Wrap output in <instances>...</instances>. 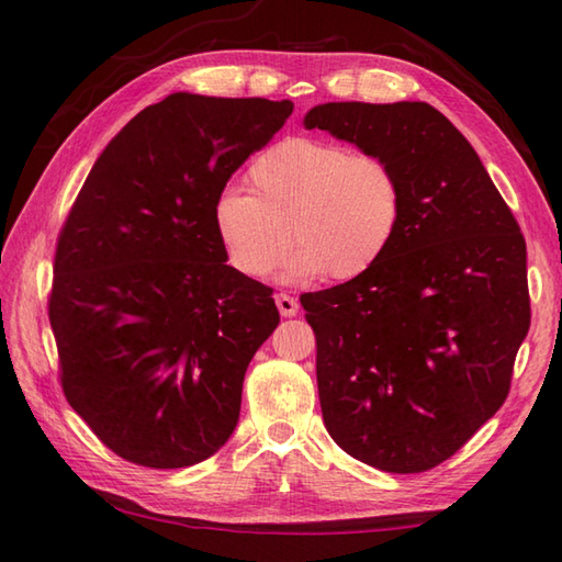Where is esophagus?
Returning a JSON list of instances; mask_svg holds the SVG:
<instances>
[{"label": "esophagus", "mask_w": 562, "mask_h": 562, "mask_svg": "<svg viewBox=\"0 0 562 562\" xmlns=\"http://www.w3.org/2000/svg\"><path fill=\"white\" fill-rule=\"evenodd\" d=\"M274 304H278V312L282 316H296V312H300V302H296L294 296L284 294V292L274 294Z\"/></svg>", "instance_id": "obj_1"}]
</instances>
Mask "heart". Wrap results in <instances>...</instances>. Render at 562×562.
Returning a JSON list of instances; mask_svg holds the SVG:
<instances>
[{"label":"heart","instance_id":"obj_1","mask_svg":"<svg viewBox=\"0 0 562 562\" xmlns=\"http://www.w3.org/2000/svg\"><path fill=\"white\" fill-rule=\"evenodd\" d=\"M250 193L226 188L214 200V232L232 266L266 278L294 241L290 280L326 272L355 280L386 256L403 222V183L379 154L336 142L288 137L248 166ZM293 236L290 237L289 234Z\"/></svg>","mask_w":562,"mask_h":562}]
</instances>
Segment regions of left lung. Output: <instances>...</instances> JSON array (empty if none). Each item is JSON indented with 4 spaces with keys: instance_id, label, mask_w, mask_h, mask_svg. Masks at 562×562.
<instances>
[{
    "instance_id": "1",
    "label": "left lung",
    "mask_w": 562,
    "mask_h": 562,
    "mask_svg": "<svg viewBox=\"0 0 562 562\" xmlns=\"http://www.w3.org/2000/svg\"><path fill=\"white\" fill-rule=\"evenodd\" d=\"M403 183V222L362 278L302 294L328 435L352 459L423 473L503 408L531 326L527 241L479 154L429 103L306 113Z\"/></svg>"
}]
</instances>
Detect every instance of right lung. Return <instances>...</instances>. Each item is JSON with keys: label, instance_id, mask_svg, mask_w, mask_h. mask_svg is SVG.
<instances>
[{"label": "right lung", "instance_id": "1", "mask_svg": "<svg viewBox=\"0 0 562 562\" xmlns=\"http://www.w3.org/2000/svg\"><path fill=\"white\" fill-rule=\"evenodd\" d=\"M292 101L171 93L103 149L59 229L47 316L67 403L117 457L186 469L232 437L272 288L226 266L214 200Z\"/></svg>", "mask_w": 562, "mask_h": 562}]
</instances>
